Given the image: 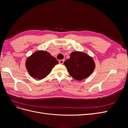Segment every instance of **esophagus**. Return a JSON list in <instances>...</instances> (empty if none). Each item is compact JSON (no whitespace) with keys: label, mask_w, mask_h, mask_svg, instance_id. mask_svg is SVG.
Listing matches in <instances>:
<instances>
[{"label":"esophagus","mask_w":128,"mask_h":128,"mask_svg":"<svg viewBox=\"0 0 128 128\" xmlns=\"http://www.w3.org/2000/svg\"><path fill=\"white\" fill-rule=\"evenodd\" d=\"M64 61V60H59V63L61 64H63Z\"/></svg>","instance_id":"1"}]
</instances>
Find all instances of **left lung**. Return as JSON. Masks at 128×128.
Returning <instances> with one entry per match:
<instances>
[{
  "label": "left lung",
  "instance_id": "obj_1",
  "mask_svg": "<svg viewBox=\"0 0 128 128\" xmlns=\"http://www.w3.org/2000/svg\"><path fill=\"white\" fill-rule=\"evenodd\" d=\"M68 72L74 78L81 80L86 78L94 72L95 63L92 58L86 53L73 52L70 58L64 62Z\"/></svg>",
  "mask_w": 128,
  "mask_h": 128
}]
</instances>
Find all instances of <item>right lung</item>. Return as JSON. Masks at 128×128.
<instances>
[{"label": "right lung", "instance_id": "obj_1", "mask_svg": "<svg viewBox=\"0 0 128 128\" xmlns=\"http://www.w3.org/2000/svg\"><path fill=\"white\" fill-rule=\"evenodd\" d=\"M58 64L57 60L44 51L34 52L26 59V68L31 76L42 80L47 76L52 69Z\"/></svg>", "mask_w": 128, "mask_h": 128}]
</instances>
